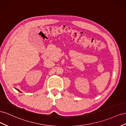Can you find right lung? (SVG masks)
Here are the masks:
<instances>
[{
    "instance_id": "obj_1",
    "label": "right lung",
    "mask_w": 126,
    "mask_h": 126,
    "mask_svg": "<svg viewBox=\"0 0 126 126\" xmlns=\"http://www.w3.org/2000/svg\"><path fill=\"white\" fill-rule=\"evenodd\" d=\"M15 89H16V90H17L18 91H19L20 92H21L20 91H19V90H18V89H16V88H15Z\"/></svg>"
}]
</instances>
